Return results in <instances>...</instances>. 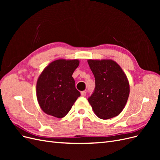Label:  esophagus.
Returning a JSON list of instances; mask_svg holds the SVG:
<instances>
[{"instance_id":"1","label":"esophagus","mask_w":160,"mask_h":160,"mask_svg":"<svg viewBox=\"0 0 160 160\" xmlns=\"http://www.w3.org/2000/svg\"><path fill=\"white\" fill-rule=\"evenodd\" d=\"M81 96H85L86 95V91H81Z\"/></svg>"}]
</instances>
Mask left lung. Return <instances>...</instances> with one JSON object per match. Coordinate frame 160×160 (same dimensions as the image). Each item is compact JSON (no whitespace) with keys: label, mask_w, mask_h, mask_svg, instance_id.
<instances>
[{"label":"left lung","mask_w":160,"mask_h":160,"mask_svg":"<svg viewBox=\"0 0 160 160\" xmlns=\"http://www.w3.org/2000/svg\"><path fill=\"white\" fill-rule=\"evenodd\" d=\"M95 79L93 93L88 99L95 114L101 119L118 116L129 95V83L121 67L111 59L88 61Z\"/></svg>","instance_id":"obj_1"}]
</instances>
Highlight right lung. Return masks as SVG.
Here are the masks:
<instances>
[{"instance_id":"add662e5","label":"right lung","mask_w":160,"mask_h":160,"mask_svg":"<svg viewBox=\"0 0 160 160\" xmlns=\"http://www.w3.org/2000/svg\"><path fill=\"white\" fill-rule=\"evenodd\" d=\"M78 59H57L42 71L37 81V98L46 114L62 118L69 113L81 95L72 75L78 67Z\"/></svg>"}]
</instances>
